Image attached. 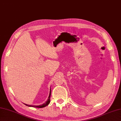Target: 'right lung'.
Masks as SVG:
<instances>
[{
  "mask_svg": "<svg viewBox=\"0 0 121 121\" xmlns=\"http://www.w3.org/2000/svg\"><path fill=\"white\" fill-rule=\"evenodd\" d=\"M50 95H51V89H50V94H49V96L48 99L47 100V101H46L45 103L42 105H39V106H31V105H27L25 104L26 106H29V107H35V108H42L45 107L46 106H47V105H48L50 103Z\"/></svg>",
  "mask_w": 121,
  "mask_h": 121,
  "instance_id": "add662e5",
  "label": "right lung"
}]
</instances>
